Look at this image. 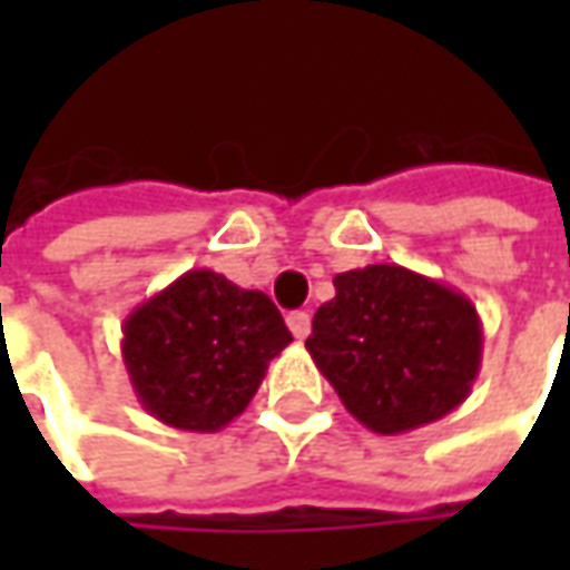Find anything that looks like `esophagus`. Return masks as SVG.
<instances>
[{"mask_svg":"<svg viewBox=\"0 0 570 570\" xmlns=\"http://www.w3.org/2000/svg\"><path fill=\"white\" fill-rule=\"evenodd\" d=\"M286 326H289V330H293V335H296L298 342H302V338L311 333V314L308 311H293V314L286 317Z\"/></svg>","mask_w":570,"mask_h":570,"instance_id":"34e87169","label":"esophagus"}]
</instances>
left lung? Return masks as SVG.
I'll return each mask as SVG.
<instances>
[{
	"label": "left lung",
	"instance_id": "left-lung-1",
	"mask_svg": "<svg viewBox=\"0 0 570 570\" xmlns=\"http://www.w3.org/2000/svg\"><path fill=\"white\" fill-rule=\"evenodd\" d=\"M305 347L354 419L396 436L445 419L476 382V305L403 265H366L333 277Z\"/></svg>",
	"mask_w": 570,
	"mask_h": 570
}]
</instances>
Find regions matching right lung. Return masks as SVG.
<instances>
[{"mask_svg": "<svg viewBox=\"0 0 570 570\" xmlns=\"http://www.w3.org/2000/svg\"><path fill=\"white\" fill-rule=\"evenodd\" d=\"M121 360L140 406L167 428L216 433L249 406L293 335L259 289L191 268L130 311Z\"/></svg>", "mask_w": 570, "mask_h": 570, "instance_id": "obj_1", "label": "right lung"}]
</instances>
